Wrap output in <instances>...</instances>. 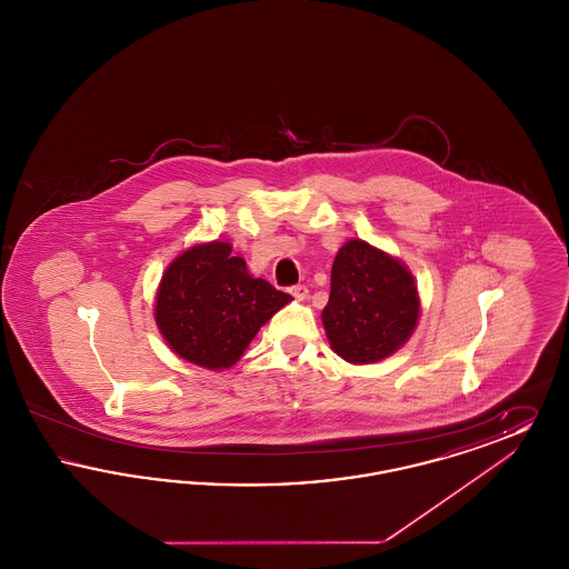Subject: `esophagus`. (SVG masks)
Wrapping results in <instances>:
<instances>
[{"label": "esophagus", "instance_id": "esophagus-1", "mask_svg": "<svg viewBox=\"0 0 569 569\" xmlns=\"http://www.w3.org/2000/svg\"><path fill=\"white\" fill-rule=\"evenodd\" d=\"M290 295L298 298V300H305V298L309 297V288H307V286H302V283H298V286H292V288H290Z\"/></svg>", "mask_w": 569, "mask_h": 569}]
</instances>
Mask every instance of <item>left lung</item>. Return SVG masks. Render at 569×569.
<instances>
[{
	"mask_svg": "<svg viewBox=\"0 0 569 569\" xmlns=\"http://www.w3.org/2000/svg\"><path fill=\"white\" fill-rule=\"evenodd\" d=\"M420 298L411 272L365 241L339 249L322 311L332 350L356 365L397 352L413 332Z\"/></svg>",
	"mask_w": 569,
	"mask_h": 569,
	"instance_id": "obj_1",
	"label": "left lung"
}]
</instances>
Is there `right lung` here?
I'll list each match as a JSON object with an SVG mask.
<instances>
[{
  "instance_id": "obj_1",
  "label": "right lung",
  "mask_w": 569,
  "mask_h": 569,
  "mask_svg": "<svg viewBox=\"0 0 569 569\" xmlns=\"http://www.w3.org/2000/svg\"><path fill=\"white\" fill-rule=\"evenodd\" d=\"M292 300L264 279H253L228 243L196 244L163 272L156 322L181 358L207 369H228L260 326Z\"/></svg>"
}]
</instances>
